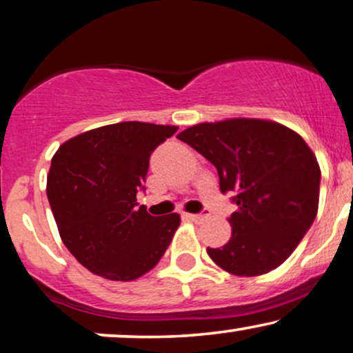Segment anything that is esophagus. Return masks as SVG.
<instances>
[{"label":"esophagus","instance_id":"1","mask_svg":"<svg viewBox=\"0 0 353 353\" xmlns=\"http://www.w3.org/2000/svg\"><path fill=\"white\" fill-rule=\"evenodd\" d=\"M183 217L190 219V221H193V222H199V221H204V219H208L209 212H208V210H205L204 214H188V212H185V214H183Z\"/></svg>","mask_w":353,"mask_h":353}]
</instances>
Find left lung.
I'll return each instance as SVG.
<instances>
[{
	"label": "left lung",
	"mask_w": 353,
	"mask_h": 353,
	"mask_svg": "<svg viewBox=\"0 0 353 353\" xmlns=\"http://www.w3.org/2000/svg\"><path fill=\"white\" fill-rule=\"evenodd\" d=\"M209 160L236 210L232 236L210 259L233 276L253 277L281 266L318 214V160L303 137L281 123L232 118L199 123L176 136Z\"/></svg>",
	"instance_id": "8db88e82"
}]
</instances>
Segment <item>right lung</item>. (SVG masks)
<instances>
[{
    "mask_svg": "<svg viewBox=\"0 0 353 353\" xmlns=\"http://www.w3.org/2000/svg\"><path fill=\"white\" fill-rule=\"evenodd\" d=\"M178 126L123 121L85 131L59 145L47 196L59 236L90 272L130 282L155 268L180 216L154 217L137 208L150 154Z\"/></svg>",
    "mask_w": 353,
    "mask_h": 353,
    "instance_id": "add662e5",
    "label": "right lung"
}]
</instances>
